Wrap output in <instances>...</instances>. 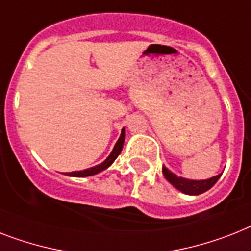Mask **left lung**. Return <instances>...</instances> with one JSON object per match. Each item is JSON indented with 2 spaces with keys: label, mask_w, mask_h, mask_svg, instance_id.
I'll return each instance as SVG.
<instances>
[{
  "label": "left lung",
  "mask_w": 251,
  "mask_h": 251,
  "mask_svg": "<svg viewBox=\"0 0 251 251\" xmlns=\"http://www.w3.org/2000/svg\"><path fill=\"white\" fill-rule=\"evenodd\" d=\"M162 173L170 184L174 185L175 188L179 189L180 192L185 193V195H191V196H197V195H201V193L209 191L218 182V179L221 178L222 175L218 174L213 178L203 179V180H192V179L182 178V176L175 175L165 166H162Z\"/></svg>",
  "instance_id": "8db88e82"
}]
</instances>
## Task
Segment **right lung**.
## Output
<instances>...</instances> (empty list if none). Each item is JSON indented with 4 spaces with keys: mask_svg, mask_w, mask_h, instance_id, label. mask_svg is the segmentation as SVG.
Listing matches in <instances>:
<instances>
[{
    "mask_svg": "<svg viewBox=\"0 0 251 251\" xmlns=\"http://www.w3.org/2000/svg\"><path fill=\"white\" fill-rule=\"evenodd\" d=\"M124 142H125V127L121 130V135H120L119 140H117V143L115 144L113 147V150H112L111 154L105 158L101 164L97 165V166H93V168H89V169H85V170H79V172H72V173H68L69 176H76V178H85V176H91V175H95L98 173L103 172L105 169H108L111 166L115 160L119 157V154L121 153L122 151V147H124Z\"/></svg>",
    "mask_w": 251,
    "mask_h": 251,
    "instance_id": "add662e5",
    "label": "right lung"
}]
</instances>
